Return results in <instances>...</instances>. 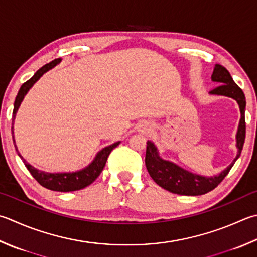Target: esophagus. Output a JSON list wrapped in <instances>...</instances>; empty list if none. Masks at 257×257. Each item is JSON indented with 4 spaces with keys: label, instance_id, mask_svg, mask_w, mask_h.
<instances>
[{
    "label": "esophagus",
    "instance_id": "1",
    "mask_svg": "<svg viewBox=\"0 0 257 257\" xmlns=\"http://www.w3.org/2000/svg\"><path fill=\"white\" fill-rule=\"evenodd\" d=\"M150 128H151V126H150L149 124L142 125V131H143V132H148V131H150Z\"/></svg>",
    "mask_w": 257,
    "mask_h": 257
}]
</instances>
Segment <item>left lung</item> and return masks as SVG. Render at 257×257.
I'll return each instance as SVG.
<instances>
[{
    "instance_id": "left-lung-1",
    "label": "left lung",
    "mask_w": 257,
    "mask_h": 257,
    "mask_svg": "<svg viewBox=\"0 0 257 257\" xmlns=\"http://www.w3.org/2000/svg\"><path fill=\"white\" fill-rule=\"evenodd\" d=\"M211 80L220 85L209 91L211 95H220L230 97L237 101L240 110V119L236 133L237 156L225 170L214 177H204L186 170L178 164L169 160H164L159 154V150L152 141L147 142V153H145V166L154 182L166 190L177 195L200 196L211 191L222 181L228 174L236 160L239 158L245 141L246 125H245V95L235 81L231 78L229 71L224 66L216 64L211 75Z\"/></svg>"
}]
</instances>
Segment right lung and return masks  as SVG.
I'll return each instance as SVG.
<instances>
[{"label": "right lung", "mask_w": 257, "mask_h": 257, "mask_svg": "<svg viewBox=\"0 0 257 257\" xmlns=\"http://www.w3.org/2000/svg\"><path fill=\"white\" fill-rule=\"evenodd\" d=\"M60 61H61L60 58H58V59L52 60L51 62H49V64L41 67V68L39 69L35 75H33V77H31L30 79L26 81V83L21 86V88L19 89V93L16 97V101H14L13 122H14V118H16L18 109L20 107V105L24 98V96L28 94V91L30 90L31 87L35 85L39 79H40V77H42L43 74H46L47 71L52 69L53 67L57 66ZM12 138H13V143H16V141H14L13 125H12ZM119 143H120L119 141L115 142L113 144L108 145V147H105L104 149H101L100 151L96 154V157L94 158L93 161H91L87 167L81 169V170L75 171V172H57V173L38 170V169L32 167L31 164H29L26 160H24V158L21 156L20 152H19L17 145H14V147H16L18 156L21 158L24 166L27 167L29 172L32 174V177L35 178L42 187H45L47 189H49V190H53V191L68 192V191L80 190V189H84L87 186H89L90 183H93L96 179H97L100 172L103 171L109 153L112 152V150L117 147Z\"/></svg>", "instance_id": "right-lung-1"}]
</instances>
